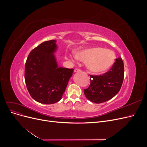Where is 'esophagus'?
I'll return each mask as SVG.
<instances>
[{
  "instance_id": "1",
  "label": "esophagus",
  "mask_w": 147,
  "mask_h": 147,
  "mask_svg": "<svg viewBox=\"0 0 147 147\" xmlns=\"http://www.w3.org/2000/svg\"><path fill=\"white\" fill-rule=\"evenodd\" d=\"M74 72H81V69H79V68H76L74 70Z\"/></svg>"
}]
</instances>
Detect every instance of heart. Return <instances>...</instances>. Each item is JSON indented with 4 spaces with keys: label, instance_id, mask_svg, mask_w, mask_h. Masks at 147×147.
I'll list each match as a JSON object with an SVG mask.
<instances>
[{
    "label": "heart",
    "instance_id": "1",
    "mask_svg": "<svg viewBox=\"0 0 147 147\" xmlns=\"http://www.w3.org/2000/svg\"><path fill=\"white\" fill-rule=\"evenodd\" d=\"M76 57L83 62H87L88 68L94 72H100L107 69L112 64L114 59L112 51L97 47L78 52Z\"/></svg>",
    "mask_w": 147,
    "mask_h": 147
}]
</instances>
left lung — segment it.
Here are the masks:
<instances>
[{"instance_id": "8db88e82", "label": "left lung", "mask_w": 147, "mask_h": 147, "mask_svg": "<svg viewBox=\"0 0 147 147\" xmlns=\"http://www.w3.org/2000/svg\"><path fill=\"white\" fill-rule=\"evenodd\" d=\"M124 64L118 57L111 69L102 75L90 76V84L84 90L86 98L92 102L100 104L116 95L121 88L124 79Z\"/></svg>"}]
</instances>
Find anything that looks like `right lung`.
Segmentation results:
<instances>
[{
  "mask_svg": "<svg viewBox=\"0 0 147 147\" xmlns=\"http://www.w3.org/2000/svg\"><path fill=\"white\" fill-rule=\"evenodd\" d=\"M56 40L46 41L31 51L25 64L24 79L30 96L40 103L55 104L61 100L74 69L59 67L53 53Z\"/></svg>",
  "mask_w": 147,
  "mask_h": 147,
  "instance_id": "right-lung-1",
  "label": "right lung"
}]
</instances>
